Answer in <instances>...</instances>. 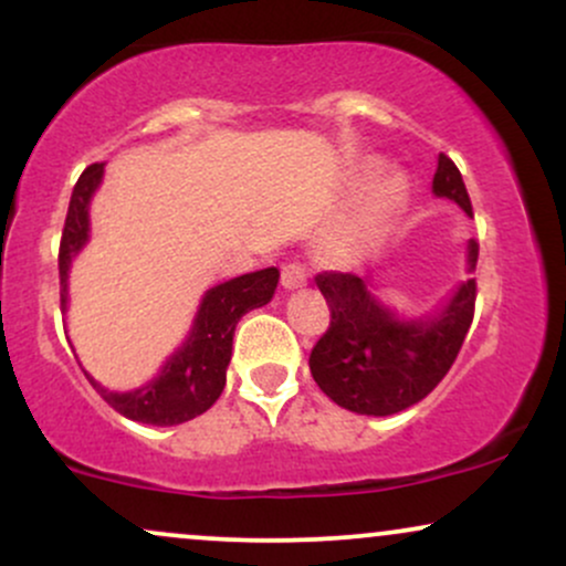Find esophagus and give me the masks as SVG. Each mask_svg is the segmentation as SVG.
Wrapping results in <instances>:
<instances>
[{"instance_id":"34e87169","label":"esophagus","mask_w":566,"mask_h":566,"mask_svg":"<svg viewBox=\"0 0 566 566\" xmlns=\"http://www.w3.org/2000/svg\"><path fill=\"white\" fill-rule=\"evenodd\" d=\"M308 282V274H305V265L297 261H290L282 265V287L284 290H297Z\"/></svg>"}]
</instances>
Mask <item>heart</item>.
<instances>
[{
  "mask_svg": "<svg viewBox=\"0 0 566 566\" xmlns=\"http://www.w3.org/2000/svg\"><path fill=\"white\" fill-rule=\"evenodd\" d=\"M407 199V186L399 175L382 172L373 180L367 188V193L361 197L359 207H356L354 218L348 220V226L337 237L335 247L340 252H356L361 247L373 242L378 233L386 229L391 220L399 216V210L405 207Z\"/></svg>",
  "mask_w": 566,
  "mask_h": 566,
  "instance_id": "heart-1",
  "label": "heart"
}]
</instances>
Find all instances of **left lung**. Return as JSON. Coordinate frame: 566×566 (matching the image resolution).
Instances as JSON below:
<instances>
[{"label": "left lung", "instance_id": "1", "mask_svg": "<svg viewBox=\"0 0 566 566\" xmlns=\"http://www.w3.org/2000/svg\"><path fill=\"white\" fill-rule=\"evenodd\" d=\"M433 193L473 216L463 175L447 154H439ZM476 261L479 242L471 239L469 271H476ZM316 287L329 305V327L311 350V375L335 405L378 418L418 405L439 386L463 348L476 308V279L460 284L431 322H399L361 276L322 271Z\"/></svg>", "mask_w": 566, "mask_h": 566}]
</instances>
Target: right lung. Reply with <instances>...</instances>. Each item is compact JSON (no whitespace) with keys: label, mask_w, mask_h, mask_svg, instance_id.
Wrapping results in <instances>:
<instances>
[{"label":"right lung","mask_w":566,"mask_h":566,"mask_svg":"<svg viewBox=\"0 0 566 566\" xmlns=\"http://www.w3.org/2000/svg\"><path fill=\"white\" fill-rule=\"evenodd\" d=\"M103 165L84 167V172L76 180L71 191L66 223H63L61 250H57V274H61V305L66 308V279L71 258L82 250L87 242L90 218L87 207L90 197L101 184ZM279 282L276 269H263L255 274H244L231 279V282L218 284L205 295L201 308L193 322L191 335L184 343V348L175 350L159 378H154L148 386L129 394H112L95 382L93 388L103 399L112 405L116 412L129 420L148 426H178L186 420L207 412L223 394L226 386V367L231 361V343L237 322L247 311L261 308L274 297Z\"/></svg>","instance_id":"add662e5"}]
</instances>
